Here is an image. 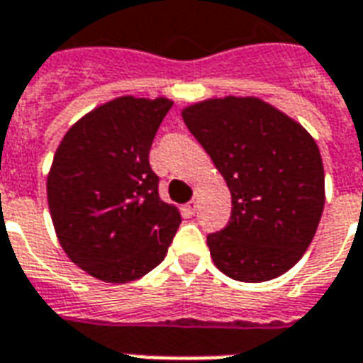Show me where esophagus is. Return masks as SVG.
Wrapping results in <instances>:
<instances>
[{
	"mask_svg": "<svg viewBox=\"0 0 363 363\" xmlns=\"http://www.w3.org/2000/svg\"><path fill=\"white\" fill-rule=\"evenodd\" d=\"M185 211L189 212V214H195V211H197V201H189V203L185 204Z\"/></svg>",
	"mask_w": 363,
	"mask_h": 363,
	"instance_id": "esophagus-1",
	"label": "esophagus"
}]
</instances>
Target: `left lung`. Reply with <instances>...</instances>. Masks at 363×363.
I'll return each instance as SVG.
<instances>
[{
  "label": "left lung",
  "mask_w": 363,
  "mask_h": 363,
  "mask_svg": "<svg viewBox=\"0 0 363 363\" xmlns=\"http://www.w3.org/2000/svg\"><path fill=\"white\" fill-rule=\"evenodd\" d=\"M231 193V218L206 237L220 272L260 283L291 269L318 230L325 174L314 138L256 97L206 99L182 111Z\"/></svg>",
  "instance_id": "left-lung-1"
}]
</instances>
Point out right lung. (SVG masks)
I'll use <instances>...</instances> for the list:
<instances>
[{
  "mask_svg": "<svg viewBox=\"0 0 363 363\" xmlns=\"http://www.w3.org/2000/svg\"><path fill=\"white\" fill-rule=\"evenodd\" d=\"M166 97L124 95L94 108L57 147L48 203L59 243L105 283L140 279L164 260L182 216L160 201L149 151Z\"/></svg>",
  "mask_w": 363,
  "mask_h": 363,
  "instance_id": "1",
  "label": "right lung"
}]
</instances>
